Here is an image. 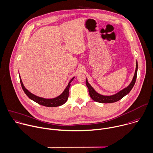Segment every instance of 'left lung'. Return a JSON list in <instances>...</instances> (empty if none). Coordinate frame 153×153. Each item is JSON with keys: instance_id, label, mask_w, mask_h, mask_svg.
Instances as JSON below:
<instances>
[{"instance_id": "8db88e82", "label": "left lung", "mask_w": 153, "mask_h": 153, "mask_svg": "<svg viewBox=\"0 0 153 153\" xmlns=\"http://www.w3.org/2000/svg\"><path fill=\"white\" fill-rule=\"evenodd\" d=\"M137 68H138L137 62H136V67L135 73L131 83L127 87L124 88L123 90H120V91H119V92H117L114 95H110V96H104L97 93V91L94 90V88L88 82V81L86 79V82H85L86 85L88 89V93H89L90 97L94 101L98 102H100V103H113V102L118 101L119 100L123 98L124 97L128 94L130 93V91H131V90L133 88L136 82V80L137 78Z\"/></svg>"}]
</instances>
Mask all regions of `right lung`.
<instances>
[{
    "label": "right lung",
    "instance_id": "add662e5",
    "mask_svg": "<svg viewBox=\"0 0 153 153\" xmlns=\"http://www.w3.org/2000/svg\"><path fill=\"white\" fill-rule=\"evenodd\" d=\"M74 78L75 77L72 78L71 79V81L68 83V85H67V87H66V88L63 91V93L62 94L58 96L56 98H51V99L43 98L39 97H37V96L33 94L25 87V86L22 82V81L20 78V81L21 85L24 91V92L25 93V94L27 96V97L29 99L32 100L34 102L38 103L39 104H40L42 105H43L45 107H58L60 105H62L67 101L68 97H69V88L71 86V83L72 81V80L74 79Z\"/></svg>",
    "mask_w": 153,
    "mask_h": 153
}]
</instances>
